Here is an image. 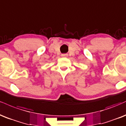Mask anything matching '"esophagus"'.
<instances>
[{
    "mask_svg": "<svg viewBox=\"0 0 126 126\" xmlns=\"http://www.w3.org/2000/svg\"><path fill=\"white\" fill-rule=\"evenodd\" d=\"M62 56H63V57H66L68 56V54H62Z\"/></svg>",
    "mask_w": 126,
    "mask_h": 126,
    "instance_id": "1",
    "label": "esophagus"
}]
</instances>
